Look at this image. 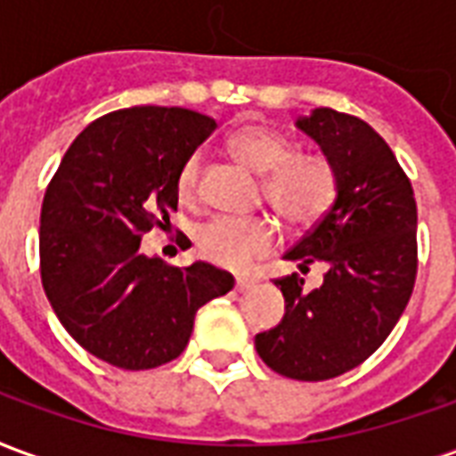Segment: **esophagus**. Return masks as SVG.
<instances>
[{
    "instance_id": "34e87169",
    "label": "esophagus",
    "mask_w": 456,
    "mask_h": 456,
    "mask_svg": "<svg viewBox=\"0 0 456 456\" xmlns=\"http://www.w3.org/2000/svg\"><path fill=\"white\" fill-rule=\"evenodd\" d=\"M251 288H254V281H251V278H244V276L237 278V290H239V293H247V290H251Z\"/></svg>"
}]
</instances>
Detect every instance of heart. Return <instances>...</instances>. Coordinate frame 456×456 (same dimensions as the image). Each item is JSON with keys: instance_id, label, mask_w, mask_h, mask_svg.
<instances>
[{"instance_id": "heart-1", "label": "heart", "mask_w": 456, "mask_h": 456, "mask_svg": "<svg viewBox=\"0 0 456 456\" xmlns=\"http://www.w3.org/2000/svg\"><path fill=\"white\" fill-rule=\"evenodd\" d=\"M229 151L248 168L261 173L264 198L290 224L307 227L332 208L337 198L335 168L317 153H296V143L286 134L264 124H248L229 136ZM198 175V156H190L175 178L180 200L195 198ZM273 241L276 224L261 215H219L198 229L200 254L227 268L247 266L248 261L264 256Z\"/></svg>"}]
</instances>
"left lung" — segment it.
I'll return each mask as SVG.
<instances>
[{
    "instance_id": "obj_1",
    "label": "left lung",
    "mask_w": 456,
    "mask_h": 456,
    "mask_svg": "<svg viewBox=\"0 0 456 456\" xmlns=\"http://www.w3.org/2000/svg\"><path fill=\"white\" fill-rule=\"evenodd\" d=\"M322 149L337 175V198L288 251V261L327 266L307 290L297 273L278 278L286 315L258 332L256 352L296 381H327L366 362L411 300L418 273V208L391 146L359 117L330 107L296 121Z\"/></svg>"
}]
</instances>
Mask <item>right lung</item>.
<instances>
[{
    "instance_id": "right-lung-1",
    "label": "right lung",
    "mask_w": 456,
    "mask_h": 456,
    "mask_svg": "<svg viewBox=\"0 0 456 456\" xmlns=\"http://www.w3.org/2000/svg\"><path fill=\"white\" fill-rule=\"evenodd\" d=\"M208 114L131 107L87 124L65 151L41 208V281L68 335L102 362L143 371L188 346L200 307L234 276L168 266L141 237L178 209L180 166L215 131Z\"/></svg>"
}]
</instances>
